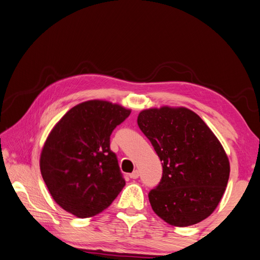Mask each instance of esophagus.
Instances as JSON below:
<instances>
[{
	"label": "esophagus",
	"instance_id": "obj_1",
	"mask_svg": "<svg viewBox=\"0 0 260 260\" xmlns=\"http://www.w3.org/2000/svg\"><path fill=\"white\" fill-rule=\"evenodd\" d=\"M139 176H140V173H139L138 170L133 171V172L130 174V178H132V179H137V178H139Z\"/></svg>",
	"mask_w": 260,
	"mask_h": 260
}]
</instances>
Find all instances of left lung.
I'll list each match as a JSON object with an SVG mask.
<instances>
[{"label": "left lung", "mask_w": 260, "mask_h": 260, "mask_svg": "<svg viewBox=\"0 0 260 260\" xmlns=\"http://www.w3.org/2000/svg\"><path fill=\"white\" fill-rule=\"evenodd\" d=\"M138 125L163 166V176L149 193L153 211L173 226L184 228L213 213L225 191L230 160L219 139L186 107L144 109Z\"/></svg>", "instance_id": "obj_1"}]
</instances>
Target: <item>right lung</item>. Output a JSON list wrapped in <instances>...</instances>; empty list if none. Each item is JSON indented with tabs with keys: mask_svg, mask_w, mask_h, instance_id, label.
I'll return each mask as SVG.
<instances>
[{
	"mask_svg": "<svg viewBox=\"0 0 260 260\" xmlns=\"http://www.w3.org/2000/svg\"><path fill=\"white\" fill-rule=\"evenodd\" d=\"M131 109L93 100L72 107L54 124L40 153V172L53 200L80 219L107 209L125 181L109 142Z\"/></svg>",
	"mask_w": 260,
	"mask_h": 260,
	"instance_id": "obj_1",
	"label": "right lung"
}]
</instances>
